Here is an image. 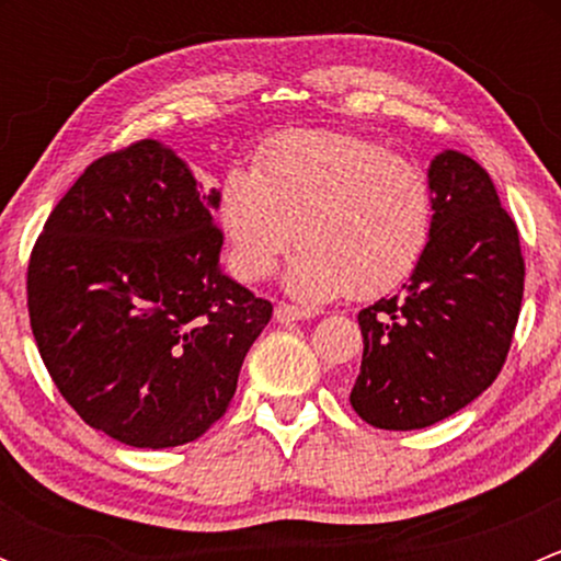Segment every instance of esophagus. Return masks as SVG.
Masks as SVG:
<instances>
[{
    "instance_id": "1",
    "label": "esophagus",
    "mask_w": 561,
    "mask_h": 561,
    "mask_svg": "<svg viewBox=\"0 0 561 561\" xmlns=\"http://www.w3.org/2000/svg\"><path fill=\"white\" fill-rule=\"evenodd\" d=\"M274 317L276 322H293V320H309L312 312L301 307H293V304H279V307L274 309Z\"/></svg>"
}]
</instances>
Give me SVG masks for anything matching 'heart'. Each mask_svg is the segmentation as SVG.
<instances>
[{
    "instance_id": "b5f03b06",
    "label": "heart",
    "mask_w": 561,
    "mask_h": 561,
    "mask_svg": "<svg viewBox=\"0 0 561 561\" xmlns=\"http://www.w3.org/2000/svg\"><path fill=\"white\" fill-rule=\"evenodd\" d=\"M434 208L417 162L333 129L268 138L252 171L225 173L217 203L239 279L263 282L293 241L301 247L285 276L301 301L377 298L399 287L426 254Z\"/></svg>"
}]
</instances>
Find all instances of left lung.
<instances>
[{
  "label": "left lung",
  "mask_w": 561,
  "mask_h": 561,
  "mask_svg": "<svg viewBox=\"0 0 561 561\" xmlns=\"http://www.w3.org/2000/svg\"><path fill=\"white\" fill-rule=\"evenodd\" d=\"M434 233L393 298L360 309L364 360L350 404L412 432L478 399L502 371L524 298L518 228L489 173L461 151L432 160Z\"/></svg>",
  "instance_id": "8db88e82"
}]
</instances>
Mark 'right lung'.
I'll return each mask as SVG.
<instances>
[{
  "label": "right lung",
  "instance_id": "obj_1",
  "mask_svg": "<svg viewBox=\"0 0 561 561\" xmlns=\"http://www.w3.org/2000/svg\"><path fill=\"white\" fill-rule=\"evenodd\" d=\"M219 192L160 140L94 160L26 271L32 333L67 404L133 448H175L228 410L271 301L219 268Z\"/></svg>",
  "mask_w": 561,
  "mask_h": 561
}]
</instances>
